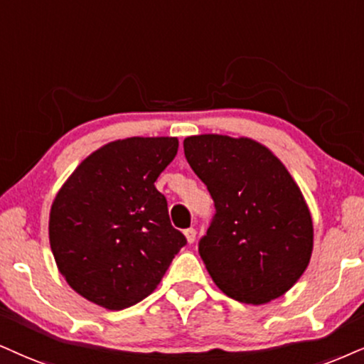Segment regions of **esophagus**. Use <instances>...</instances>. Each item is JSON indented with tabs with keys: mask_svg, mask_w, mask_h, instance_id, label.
Listing matches in <instances>:
<instances>
[{
	"mask_svg": "<svg viewBox=\"0 0 364 364\" xmlns=\"http://www.w3.org/2000/svg\"><path fill=\"white\" fill-rule=\"evenodd\" d=\"M183 235H186V237H187V241H189V243L192 245L196 241V236H197V231L194 230V228H189V230H186L183 231Z\"/></svg>",
	"mask_w": 364,
	"mask_h": 364,
	"instance_id": "esophagus-1",
	"label": "esophagus"
}]
</instances>
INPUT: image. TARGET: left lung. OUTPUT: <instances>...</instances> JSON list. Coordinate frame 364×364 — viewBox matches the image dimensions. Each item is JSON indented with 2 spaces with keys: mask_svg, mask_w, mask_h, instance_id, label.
I'll list each match as a JSON object with an SVG mask.
<instances>
[{
  "mask_svg": "<svg viewBox=\"0 0 364 364\" xmlns=\"http://www.w3.org/2000/svg\"><path fill=\"white\" fill-rule=\"evenodd\" d=\"M183 154L216 208L199 241L214 284L253 306L284 295L306 272L314 245L311 210L289 170L250 138L197 134L183 140Z\"/></svg>",
  "mask_w": 364,
  "mask_h": 364,
  "instance_id": "8db88e82",
  "label": "left lung"
}]
</instances>
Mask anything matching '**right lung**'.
<instances>
[{
  "instance_id": "right-lung-1",
  "label": "right lung",
  "mask_w": 364,
  "mask_h": 364,
  "mask_svg": "<svg viewBox=\"0 0 364 364\" xmlns=\"http://www.w3.org/2000/svg\"><path fill=\"white\" fill-rule=\"evenodd\" d=\"M172 136L116 140L87 156L53 199L48 237L67 284L121 311L156 289L187 240L155 181L175 159Z\"/></svg>"
}]
</instances>
